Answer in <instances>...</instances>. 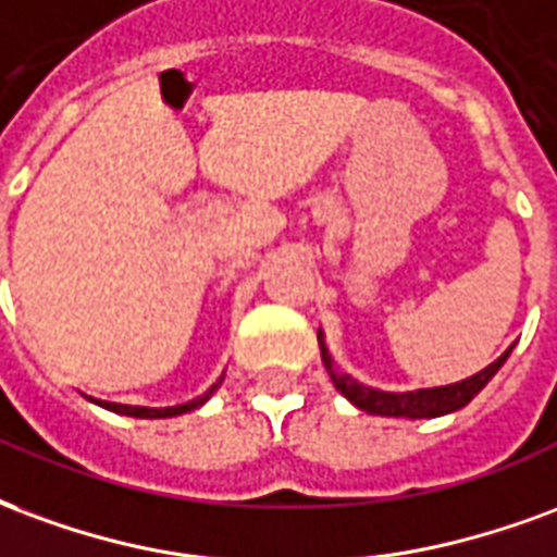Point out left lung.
Segmentation results:
<instances>
[{
  "instance_id": "obj_1",
  "label": "left lung",
  "mask_w": 557,
  "mask_h": 557,
  "mask_svg": "<svg viewBox=\"0 0 557 557\" xmlns=\"http://www.w3.org/2000/svg\"><path fill=\"white\" fill-rule=\"evenodd\" d=\"M320 352H323V364H326L332 383L338 388L341 395L352 400L356 407L371 412V416H388V418H436L445 416V412H454V409H462L469 400H472L481 388H484L490 380H493L498 368L505 364V359L510 356V350L495 359L490 368H484L481 373H474L469 380L454 385H442V388H421V392H404V395H392V392H376V388H368V385L356 383L347 373H341L335 364H332V356L323 347L320 341Z\"/></svg>"
}]
</instances>
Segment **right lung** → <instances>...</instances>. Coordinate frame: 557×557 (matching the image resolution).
<instances>
[{
	"label": "right lung",
	"instance_id": "add662e5",
	"mask_svg": "<svg viewBox=\"0 0 557 557\" xmlns=\"http://www.w3.org/2000/svg\"><path fill=\"white\" fill-rule=\"evenodd\" d=\"M213 388H216V385H213ZM213 388H210L207 395L189 400V404H181V407L153 409V407H127V404H103V407L112 409V412H121V416H133V418H172V416H181V412H189V409H195V407H201L207 397L213 395Z\"/></svg>",
	"mask_w": 557,
	"mask_h": 557
}]
</instances>
